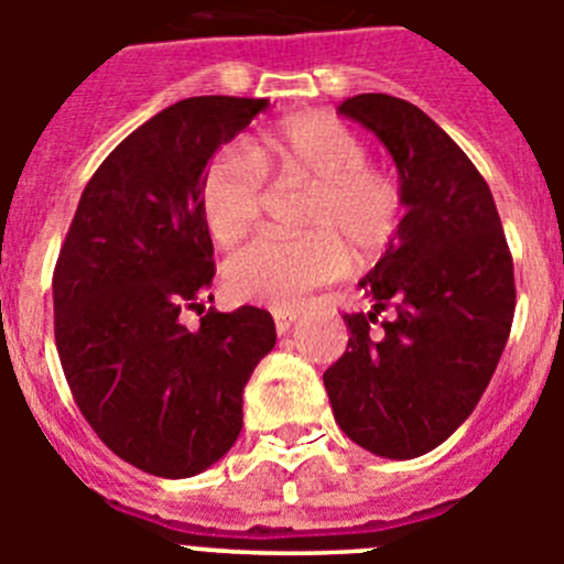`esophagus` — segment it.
<instances>
[{
	"label": "esophagus",
	"mask_w": 564,
	"mask_h": 564,
	"mask_svg": "<svg viewBox=\"0 0 564 564\" xmlns=\"http://www.w3.org/2000/svg\"><path fill=\"white\" fill-rule=\"evenodd\" d=\"M296 316H299V311H293V307H288V311H273V325H276L279 336L291 330V325L296 322Z\"/></svg>",
	"instance_id": "34e87169"
}]
</instances>
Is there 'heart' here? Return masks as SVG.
<instances>
[{
    "label": "heart",
    "mask_w": 564,
    "mask_h": 564,
    "mask_svg": "<svg viewBox=\"0 0 564 564\" xmlns=\"http://www.w3.org/2000/svg\"><path fill=\"white\" fill-rule=\"evenodd\" d=\"M370 149L347 123L327 115L288 118L253 152L226 147L203 174L200 206L208 234L220 246L246 237L265 208V174L276 186L307 188L299 237H259L231 253L223 268L237 299L262 305H296L311 288L333 282L356 262L376 259L401 231L403 186L372 166Z\"/></svg>",
    "instance_id": "obj_1"
}]
</instances>
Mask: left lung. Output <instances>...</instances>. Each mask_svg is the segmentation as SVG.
Returning a JSON list of instances; mask_svg holds the SVG:
<instances>
[{"label":"left lung","instance_id":"8db88e82","mask_svg":"<svg viewBox=\"0 0 564 564\" xmlns=\"http://www.w3.org/2000/svg\"><path fill=\"white\" fill-rule=\"evenodd\" d=\"M338 112L390 149L406 214L358 282L372 311L344 313L350 341L325 390L352 443L410 460L441 446L495 376L514 322V262L491 188L430 115L383 93Z\"/></svg>","mask_w":564,"mask_h":564}]
</instances>
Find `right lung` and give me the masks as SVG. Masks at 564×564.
<instances>
[{
    "label": "right lung",
    "mask_w": 564,
    "mask_h": 564,
    "mask_svg": "<svg viewBox=\"0 0 564 564\" xmlns=\"http://www.w3.org/2000/svg\"><path fill=\"white\" fill-rule=\"evenodd\" d=\"M265 98H186L123 138L89 177L53 273V325L78 410L147 475H200L242 430V390L276 344L268 311L206 307L208 161ZM192 310L202 325L188 328Z\"/></svg>",
    "instance_id": "1"
}]
</instances>
